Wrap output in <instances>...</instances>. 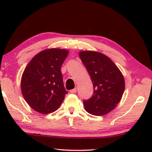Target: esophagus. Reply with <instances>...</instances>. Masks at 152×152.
<instances>
[{
	"label": "esophagus",
	"mask_w": 152,
	"mask_h": 152,
	"mask_svg": "<svg viewBox=\"0 0 152 152\" xmlns=\"http://www.w3.org/2000/svg\"><path fill=\"white\" fill-rule=\"evenodd\" d=\"M76 92H77V89H76V88L72 89V90L70 91V93H75Z\"/></svg>",
	"instance_id": "1"
}]
</instances>
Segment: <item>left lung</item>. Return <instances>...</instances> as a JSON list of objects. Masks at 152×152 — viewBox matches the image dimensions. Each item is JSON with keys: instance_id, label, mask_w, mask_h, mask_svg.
Listing matches in <instances>:
<instances>
[{"instance_id": "1", "label": "left lung", "mask_w": 152, "mask_h": 152, "mask_svg": "<svg viewBox=\"0 0 152 152\" xmlns=\"http://www.w3.org/2000/svg\"><path fill=\"white\" fill-rule=\"evenodd\" d=\"M79 55L93 85V96L83 100L85 109L94 115H106L122 98L125 86L123 76L111 59L103 54L82 51Z\"/></svg>"}]
</instances>
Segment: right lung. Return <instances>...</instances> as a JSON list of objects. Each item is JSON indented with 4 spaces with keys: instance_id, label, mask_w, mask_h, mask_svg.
Wrapping results in <instances>:
<instances>
[{
    "instance_id": "add662e5",
    "label": "right lung",
    "mask_w": 152,
    "mask_h": 152,
    "mask_svg": "<svg viewBox=\"0 0 152 152\" xmlns=\"http://www.w3.org/2000/svg\"><path fill=\"white\" fill-rule=\"evenodd\" d=\"M68 53L64 49L45 50L34 56L25 68L21 91L34 111L51 113L64 101L68 92L64 86L61 67Z\"/></svg>"
}]
</instances>
